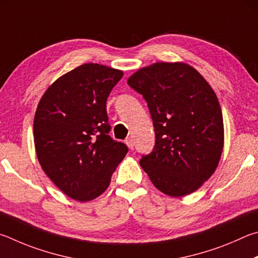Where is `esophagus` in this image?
Segmentation results:
<instances>
[{"label": "esophagus", "mask_w": 258, "mask_h": 258, "mask_svg": "<svg viewBox=\"0 0 258 258\" xmlns=\"http://www.w3.org/2000/svg\"><path fill=\"white\" fill-rule=\"evenodd\" d=\"M124 142H125V145L128 146L130 150H133V148H134V141H133V139L129 137V138H126Z\"/></svg>", "instance_id": "esophagus-1"}]
</instances>
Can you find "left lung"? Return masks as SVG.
<instances>
[{
    "instance_id": "obj_1",
    "label": "left lung",
    "mask_w": 258,
    "mask_h": 258,
    "mask_svg": "<svg viewBox=\"0 0 258 258\" xmlns=\"http://www.w3.org/2000/svg\"><path fill=\"white\" fill-rule=\"evenodd\" d=\"M128 85L147 102L155 146L139 163L153 184L171 197L196 191L218 168L223 151L222 111L214 90L187 63L142 68Z\"/></svg>"
}]
</instances>
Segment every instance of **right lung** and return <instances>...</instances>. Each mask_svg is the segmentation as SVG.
I'll list each match as a JSON object with an SVG mask.
<instances>
[{
  "instance_id": "add662e5",
  "label": "right lung",
  "mask_w": 258,
  "mask_h": 258,
  "mask_svg": "<svg viewBox=\"0 0 258 258\" xmlns=\"http://www.w3.org/2000/svg\"><path fill=\"white\" fill-rule=\"evenodd\" d=\"M123 72L87 63L67 72L40 98L34 142L40 166L75 201L88 202L106 190L128 147L108 133L106 99Z\"/></svg>"
}]
</instances>
